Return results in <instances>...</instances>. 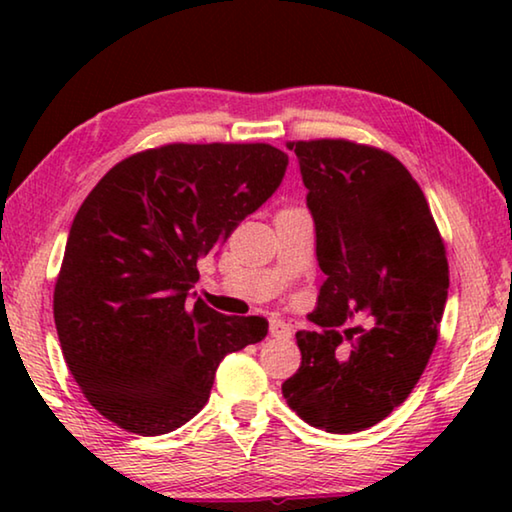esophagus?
<instances>
[{"label":"esophagus","instance_id":"1","mask_svg":"<svg viewBox=\"0 0 512 512\" xmlns=\"http://www.w3.org/2000/svg\"><path fill=\"white\" fill-rule=\"evenodd\" d=\"M268 334H271L273 339H289L291 327L284 325L282 320H271V323H268Z\"/></svg>","mask_w":512,"mask_h":512}]
</instances>
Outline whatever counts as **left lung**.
Listing matches in <instances>:
<instances>
[{"label":"left lung","instance_id":"8db88e82","mask_svg":"<svg viewBox=\"0 0 512 512\" xmlns=\"http://www.w3.org/2000/svg\"><path fill=\"white\" fill-rule=\"evenodd\" d=\"M289 149L327 280L311 314L323 332L296 334L302 363L282 393L311 427L363 431L391 415L427 368L449 289L445 244L422 189L391 153L348 140ZM354 322L371 329L347 326Z\"/></svg>","mask_w":512,"mask_h":512}]
</instances>
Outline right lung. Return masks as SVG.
<instances>
[{"label":"right lung","instance_id":"right-lung-1","mask_svg":"<svg viewBox=\"0 0 512 512\" xmlns=\"http://www.w3.org/2000/svg\"><path fill=\"white\" fill-rule=\"evenodd\" d=\"M268 144H167L115 164L69 228L54 291L60 348L83 395L117 427L160 436L210 400L225 354L259 343V316H223L189 289L198 259L280 187Z\"/></svg>","mask_w":512,"mask_h":512}]
</instances>
